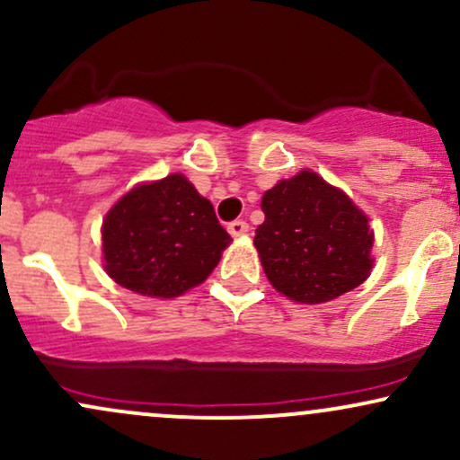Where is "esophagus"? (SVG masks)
I'll return each instance as SVG.
<instances>
[{
    "label": "esophagus",
    "instance_id": "esophagus-1",
    "mask_svg": "<svg viewBox=\"0 0 460 460\" xmlns=\"http://www.w3.org/2000/svg\"><path fill=\"white\" fill-rule=\"evenodd\" d=\"M229 234L234 235V237L246 235L248 234V223H246V220H234V223L229 225Z\"/></svg>",
    "mask_w": 460,
    "mask_h": 460
}]
</instances>
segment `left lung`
I'll return each mask as SVG.
<instances>
[{
  "instance_id": "left-lung-1",
  "label": "left lung",
  "mask_w": 460,
  "mask_h": 460,
  "mask_svg": "<svg viewBox=\"0 0 460 460\" xmlns=\"http://www.w3.org/2000/svg\"><path fill=\"white\" fill-rule=\"evenodd\" d=\"M266 220L255 248L268 281L296 303L318 305L350 292L369 277L374 234L367 216L311 171L263 192Z\"/></svg>"
}]
</instances>
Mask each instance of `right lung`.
<instances>
[{
	"label": "right lung",
	"mask_w": 460,
	"mask_h": 460,
	"mask_svg": "<svg viewBox=\"0 0 460 460\" xmlns=\"http://www.w3.org/2000/svg\"><path fill=\"white\" fill-rule=\"evenodd\" d=\"M105 272L131 292L175 298L212 274L231 235L183 175L129 190L103 218Z\"/></svg>",
	"instance_id": "right-lung-1"
}]
</instances>
